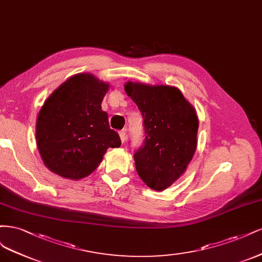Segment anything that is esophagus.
Masks as SVG:
<instances>
[{
	"label": "esophagus",
	"mask_w": 262,
	"mask_h": 262,
	"mask_svg": "<svg viewBox=\"0 0 262 262\" xmlns=\"http://www.w3.org/2000/svg\"><path fill=\"white\" fill-rule=\"evenodd\" d=\"M120 137H121L122 142L124 143V142H125V140H126V129H122V130H120Z\"/></svg>",
	"instance_id": "1"
}]
</instances>
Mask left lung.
I'll list each match as a JSON object with an SVG mask.
<instances>
[{
    "label": "left lung",
    "instance_id": "1",
    "mask_svg": "<svg viewBox=\"0 0 262 262\" xmlns=\"http://www.w3.org/2000/svg\"><path fill=\"white\" fill-rule=\"evenodd\" d=\"M125 91L143 119L145 139L134 155L138 175L151 189H166L185 172L196 151L195 108L175 87L128 81Z\"/></svg>",
    "mask_w": 262,
    "mask_h": 262
}]
</instances>
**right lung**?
Returning <instances> with one entry per match:
<instances>
[{
  "label": "right lung",
  "mask_w": 262,
  "mask_h": 262,
  "mask_svg": "<svg viewBox=\"0 0 262 262\" xmlns=\"http://www.w3.org/2000/svg\"><path fill=\"white\" fill-rule=\"evenodd\" d=\"M108 85L78 74L53 91L42 105L36 126L39 152L47 167L65 179L94 172L108 148L121 146L101 103Z\"/></svg>",
  "instance_id": "obj_1"
}]
</instances>
